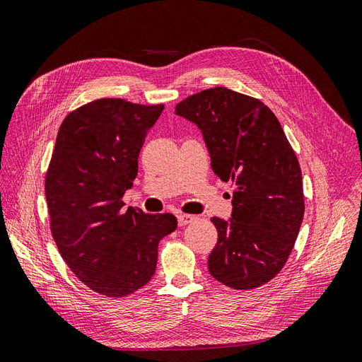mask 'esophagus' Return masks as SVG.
I'll list each match as a JSON object with an SVG mask.
<instances>
[{
	"mask_svg": "<svg viewBox=\"0 0 362 362\" xmlns=\"http://www.w3.org/2000/svg\"><path fill=\"white\" fill-rule=\"evenodd\" d=\"M194 216H192V214H178V225L180 226H185V225H189V223H192L193 221H194Z\"/></svg>",
	"mask_w": 362,
	"mask_h": 362,
	"instance_id": "esophagus-1",
	"label": "esophagus"
}]
</instances>
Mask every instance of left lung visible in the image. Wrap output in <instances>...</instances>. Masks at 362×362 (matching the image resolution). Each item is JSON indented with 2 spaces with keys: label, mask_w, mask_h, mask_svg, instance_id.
<instances>
[{
  "label": "left lung",
  "mask_w": 362,
  "mask_h": 362,
  "mask_svg": "<svg viewBox=\"0 0 362 362\" xmlns=\"http://www.w3.org/2000/svg\"><path fill=\"white\" fill-rule=\"evenodd\" d=\"M175 113L199 127L213 172L234 189L231 218H211L208 270L234 290L264 286L286 266L305 211L300 166L278 117L226 87L187 96Z\"/></svg>",
  "instance_id": "8db88e82"
}]
</instances>
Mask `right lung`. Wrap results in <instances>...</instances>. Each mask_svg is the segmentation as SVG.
<instances>
[{
    "label": "right lung",
    "instance_id": "obj_1",
    "mask_svg": "<svg viewBox=\"0 0 362 362\" xmlns=\"http://www.w3.org/2000/svg\"><path fill=\"white\" fill-rule=\"evenodd\" d=\"M163 108L103 98L75 108L59 128L45 177L51 234L74 275L107 298L146 286L160 240L177 229L170 213L122 210Z\"/></svg>",
    "mask_w": 362,
    "mask_h": 362
}]
</instances>
